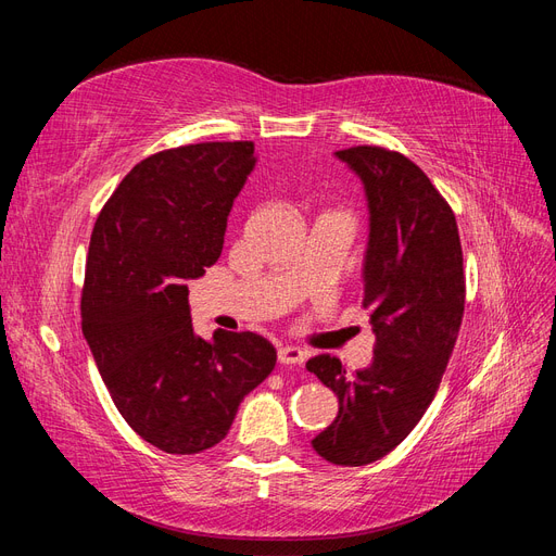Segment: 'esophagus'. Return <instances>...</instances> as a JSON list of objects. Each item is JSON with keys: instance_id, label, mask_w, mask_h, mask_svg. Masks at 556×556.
I'll return each instance as SVG.
<instances>
[{"instance_id": "obj_1", "label": "esophagus", "mask_w": 556, "mask_h": 556, "mask_svg": "<svg viewBox=\"0 0 556 556\" xmlns=\"http://www.w3.org/2000/svg\"><path fill=\"white\" fill-rule=\"evenodd\" d=\"M308 357L306 350L301 348H294V345H285L278 350V362L282 366H296V364H304Z\"/></svg>"}]
</instances>
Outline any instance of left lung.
<instances>
[{
	"instance_id": "obj_1",
	"label": "left lung",
	"mask_w": 556,
	"mask_h": 556,
	"mask_svg": "<svg viewBox=\"0 0 556 556\" xmlns=\"http://www.w3.org/2000/svg\"><path fill=\"white\" fill-rule=\"evenodd\" d=\"M371 211L362 308L371 311L374 364L348 371L331 355L306 368L339 396V415L313 439L336 466H364L392 452L439 392L464 317L466 278L454 213L427 174L380 146L339 150Z\"/></svg>"
}]
</instances>
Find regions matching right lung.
<instances>
[{"instance_id":"add662e5","label":"right lung","mask_w":556,"mask_h":556,"mask_svg":"<svg viewBox=\"0 0 556 556\" xmlns=\"http://www.w3.org/2000/svg\"><path fill=\"white\" fill-rule=\"evenodd\" d=\"M252 166V141L160 150L123 178L92 229L83 336L125 422L169 454L220 443L276 366V348L252 331L199 339L188 304V280L220 257Z\"/></svg>"}]
</instances>
